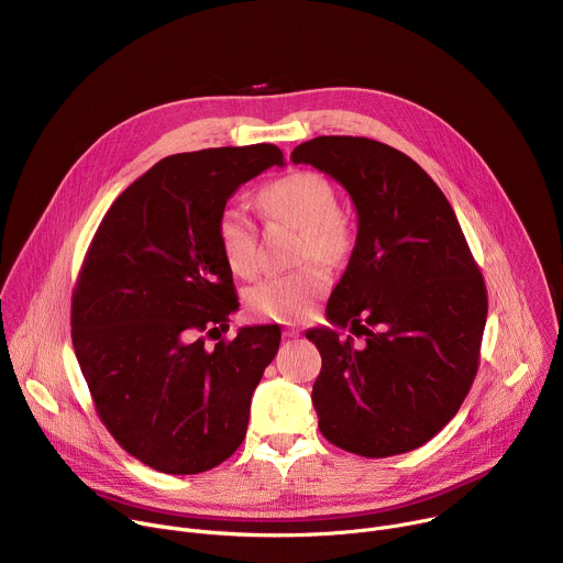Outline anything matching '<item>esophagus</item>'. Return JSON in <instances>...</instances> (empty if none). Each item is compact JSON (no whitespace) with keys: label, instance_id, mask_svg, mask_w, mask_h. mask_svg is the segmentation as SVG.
Masks as SVG:
<instances>
[{"label":"esophagus","instance_id":"34e87169","mask_svg":"<svg viewBox=\"0 0 563 563\" xmlns=\"http://www.w3.org/2000/svg\"><path fill=\"white\" fill-rule=\"evenodd\" d=\"M283 336H285V339H298V336H300V330H296V328H287V330L283 332Z\"/></svg>","mask_w":563,"mask_h":563}]
</instances>
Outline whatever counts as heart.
<instances>
[{
	"mask_svg": "<svg viewBox=\"0 0 563 563\" xmlns=\"http://www.w3.org/2000/svg\"><path fill=\"white\" fill-rule=\"evenodd\" d=\"M258 207L272 220H285L302 231L300 258L339 263L350 250V227L339 213L332 183L311 172L278 178L258 191ZM218 240L229 269L240 278L258 272V235L252 216L238 205H227L218 216ZM330 287L323 265L309 263L294 272L261 280L247 296L254 316L274 323H300L316 300Z\"/></svg>",
	"mask_w": 563,
	"mask_h": 563,
	"instance_id": "obj_1",
	"label": "heart"
}]
</instances>
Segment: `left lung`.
<instances>
[{
	"mask_svg": "<svg viewBox=\"0 0 563 563\" xmlns=\"http://www.w3.org/2000/svg\"><path fill=\"white\" fill-rule=\"evenodd\" d=\"M350 194L356 245L328 302L332 328L307 330L323 367L311 404L323 437L380 459L428 443L459 412L478 367L488 294L434 180L383 142L320 135L291 151Z\"/></svg>",
	"mask_w": 563,
	"mask_h": 563,
	"instance_id": "left-lung-1",
	"label": "left lung"
}]
</instances>
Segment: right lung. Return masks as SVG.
Listing matches in <instances>:
<instances>
[{
  "instance_id": "right-lung-1",
  "label": "right lung",
  "mask_w": 563,
  "mask_h": 563,
  "mask_svg": "<svg viewBox=\"0 0 563 563\" xmlns=\"http://www.w3.org/2000/svg\"><path fill=\"white\" fill-rule=\"evenodd\" d=\"M274 165H285L274 144L159 159L111 205L79 272L70 305L79 369L113 439L157 472L211 470L247 434L280 330L240 328L207 345L238 309L218 216Z\"/></svg>"
}]
</instances>
